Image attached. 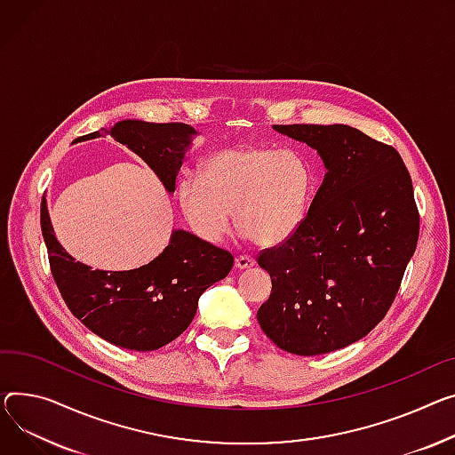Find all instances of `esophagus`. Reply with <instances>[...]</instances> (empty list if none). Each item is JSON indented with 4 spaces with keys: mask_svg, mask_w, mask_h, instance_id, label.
Wrapping results in <instances>:
<instances>
[{
    "mask_svg": "<svg viewBox=\"0 0 455 455\" xmlns=\"http://www.w3.org/2000/svg\"><path fill=\"white\" fill-rule=\"evenodd\" d=\"M254 258H251V256H237L235 258V268H239V270H245V268H251V267H254Z\"/></svg>",
    "mask_w": 455,
    "mask_h": 455,
    "instance_id": "1",
    "label": "esophagus"
}]
</instances>
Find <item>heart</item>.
<instances>
[{
	"instance_id": "obj_1",
	"label": "heart",
	"mask_w": 455,
	"mask_h": 455,
	"mask_svg": "<svg viewBox=\"0 0 455 455\" xmlns=\"http://www.w3.org/2000/svg\"><path fill=\"white\" fill-rule=\"evenodd\" d=\"M315 190L307 159L294 149L237 146L203 163L177 188L179 204L194 232L208 243L221 241L235 223L261 247H275L304 225Z\"/></svg>"
}]
</instances>
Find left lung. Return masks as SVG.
Returning a JSON list of instances; mask_svg holds the SVG:
<instances>
[{
  "mask_svg": "<svg viewBox=\"0 0 455 455\" xmlns=\"http://www.w3.org/2000/svg\"><path fill=\"white\" fill-rule=\"evenodd\" d=\"M316 149L325 175L299 230L258 263L272 292L258 311L280 349H342L386 316L415 252L419 214L395 148L346 124L272 126Z\"/></svg>",
  "mask_w": 455,
  "mask_h": 455,
  "instance_id": "left-lung-1",
  "label": "left lung"
}]
</instances>
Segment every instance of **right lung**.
Wrapping results in <instances>:
<instances>
[{
	"label": "right lung",
	"instance_id": "right-lung-1",
	"mask_svg": "<svg viewBox=\"0 0 455 455\" xmlns=\"http://www.w3.org/2000/svg\"><path fill=\"white\" fill-rule=\"evenodd\" d=\"M104 132L154 170L168 194L175 192L177 173L197 135L183 123L139 118L120 120ZM97 137L100 132L84 139ZM42 234L54 282L71 313L106 342L132 351H154L175 340L194 320L201 294L227 278L234 265L230 252L175 228L168 247L149 263L132 270H93L60 245L45 199Z\"/></svg>",
	"mask_w": 455,
	"mask_h": 455
}]
</instances>
